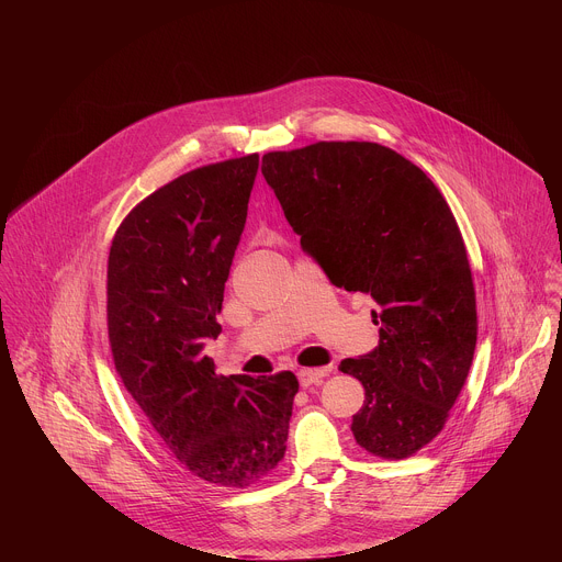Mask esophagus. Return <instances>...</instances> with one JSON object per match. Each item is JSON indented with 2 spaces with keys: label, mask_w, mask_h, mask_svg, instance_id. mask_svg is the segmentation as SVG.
<instances>
[{
  "label": "esophagus",
  "mask_w": 562,
  "mask_h": 562,
  "mask_svg": "<svg viewBox=\"0 0 562 562\" xmlns=\"http://www.w3.org/2000/svg\"><path fill=\"white\" fill-rule=\"evenodd\" d=\"M329 371H331V367H323V369H300V371H297V380H300V384L306 389V386H311V384L323 382V378H325Z\"/></svg>",
  "instance_id": "obj_1"
}]
</instances>
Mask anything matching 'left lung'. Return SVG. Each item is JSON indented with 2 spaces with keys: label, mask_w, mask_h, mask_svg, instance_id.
<instances>
[{
  "label": "left lung",
  "mask_w": 562,
  "mask_h": 562,
  "mask_svg": "<svg viewBox=\"0 0 562 562\" xmlns=\"http://www.w3.org/2000/svg\"><path fill=\"white\" fill-rule=\"evenodd\" d=\"M300 247L331 284L378 304L380 345L340 362L364 386L356 442L407 458L431 442L467 380L475 291L462 235L436 184L375 142H317L262 157Z\"/></svg>",
  "instance_id": "8db88e82"
}]
</instances>
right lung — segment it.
<instances>
[{
    "mask_svg": "<svg viewBox=\"0 0 562 562\" xmlns=\"http://www.w3.org/2000/svg\"><path fill=\"white\" fill-rule=\"evenodd\" d=\"M258 167V155L226 159L157 189L120 224L109 254L115 369L178 462L220 487H249L278 467L297 393L291 371L226 378L204 356L222 331Z\"/></svg>",
    "mask_w": 562,
    "mask_h": 562,
    "instance_id": "right-lung-1",
    "label": "right lung"
}]
</instances>
